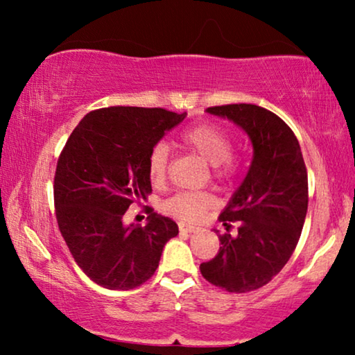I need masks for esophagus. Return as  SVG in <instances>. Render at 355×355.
I'll use <instances>...</instances> for the list:
<instances>
[{
  "instance_id": "1",
  "label": "esophagus",
  "mask_w": 355,
  "mask_h": 355,
  "mask_svg": "<svg viewBox=\"0 0 355 355\" xmlns=\"http://www.w3.org/2000/svg\"><path fill=\"white\" fill-rule=\"evenodd\" d=\"M179 230H181L182 232H189V234H192V232L198 231V227L193 225H187V223H179Z\"/></svg>"
}]
</instances>
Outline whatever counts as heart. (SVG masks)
<instances>
[{
  "label": "heart",
  "instance_id": "heart-1",
  "mask_svg": "<svg viewBox=\"0 0 355 355\" xmlns=\"http://www.w3.org/2000/svg\"><path fill=\"white\" fill-rule=\"evenodd\" d=\"M182 144L197 153L215 169V176L231 178L237 171L236 159L231 157L232 142L225 130L213 124H198L181 134ZM169 150L164 144L155 145L148 157V174L153 182L162 184L168 173ZM211 197L205 192H179L164 202L163 210L184 221H196L208 207Z\"/></svg>",
  "mask_w": 355,
  "mask_h": 355
}]
</instances>
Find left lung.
I'll list each match as a JSON object with an SVG mask.
<instances>
[{
  "mask_svg": "<svg viewBox=\"0 0 355 355\" xmlns=\"http://www.w3.org/2000/svg\"><path fill=\"white\" fill-rule=\"evenodd\" d=\"M207 113L244 130L254 157L220 215L227 231L220 236V250L200 265V273L227 293H249L270 283L297 245L307 215V169L297 137L271 111L239 103L213 106ZM231 222L240 225L236 235L229 232Z\"/></svg>",
  "mask_w": 355,
  "mask_h": 355,
  "instance_id": "1",
  "label": "left lung"
}]
</instances>
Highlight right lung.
<instances>
[{
	"instance_id": "1",
	"label": "right lung",
	"mask_w": 355,
	"mask_h": 355,
	"mask_svg": "<svg viewBox=\"0 0 355 355\" xmlns=\"http://www.w3.org/2000/svg\"><path fill=\"white\" fill-rule=\"evenodd\" d=\"M187 113L111 106L84 116L62 148L55 174L56 220L76 263L106 289L144 284L179 227L148 210L147 225L124 213L152 192L148 157Z\"/></svg>"
}]
</instances>
